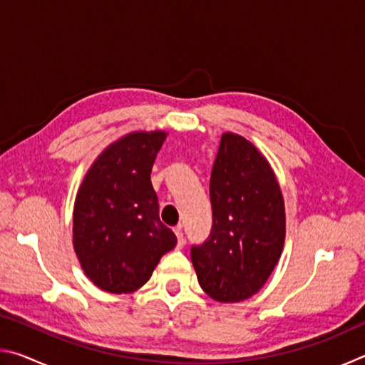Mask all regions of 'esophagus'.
<instances>
[{"label":"esophagus","instance_id":"1","mask_svg":"<svg viewBox=\"0 0 365 365\" xmlns=\"http://www.w3.org/2000/svg\"><path fill=\"white\" fill-rule=\"evenodd\" d=\"M174 232H175V235H177V246H178V248H183V245H185V238H183L182 227H180V225H177V227L174 228Z\"/></svg>","mask_w":365,"mask_h":365}]
</instances>
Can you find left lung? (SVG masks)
Wrapping results in <instances>:
<instances>
[{
    "mask_svg": "<svg viewBox=\"0 0 365 365\" xmlns=\"http://www.w3.org/2000/svg\"><path fill=\"white\" fill-rule=\"evenodd\" d=\"M212 230L191 248L201 288L219 302H240L261 289L285 245V201L274 169L250 140L225 132L211 185Z\"/></svg>",
    "mask_w": 365,
    "mask_h": 365,
    "instance_id": "left-lung-1",
    "label": "left lung"
}]
</instances>
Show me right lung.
<instances>
[{
  "instance_id": "obj_1",
  "label": "right lung",
  "mask_w": 365,
  "mask_h": 365,
  "mask_svg": "<svg viewBox=\"0 0 365 365\" xmlns=\"http://www.w3.org/2000/svg\"><path fill=\"white\" fill-rule=\"evenodd\" d=\"M168 133L132 132L95 159L73 202L72 243L85 275L108 293L150 280L177 237L159 219L151 169Z\"/></svg>"
}]
</instances>
